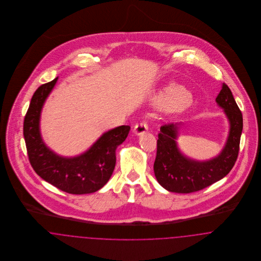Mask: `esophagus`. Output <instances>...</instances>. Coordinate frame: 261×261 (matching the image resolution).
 <instances>
[{
  "label": "esophagus",
  "mask_w": 261,
  "mask_h": 261,
  "mask_svg": "<svg viewBox=\"0 0 261 261\" xmlns=\"http://www.w3.org/2000/svg\"><path fill=\"white\" fill-rule=\"evenodd\" d=\"M148 130H149L148 123H147L146 121H141L140 123L135 125L133 131H134V133H135L136 135L139 136V135H143V134L146 133Z\"/></svg>",
  "instance_id": "esophagus-1"
}]
</instances>
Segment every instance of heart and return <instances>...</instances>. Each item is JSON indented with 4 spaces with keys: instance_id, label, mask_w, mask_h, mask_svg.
<instances>
[{
    "instance_id": "b5f03b06",
    "label": "heart",
    "mask_w": 261,
    "mask_h": 261,
    "mask_svg": "<svg viewBox=\"0 0 261 261\" xmlns=\"http://www.w3.org/2000/svg\"><path fill=\"white\" fill-rule=\"evenodd\" d=\"M162 100L166 106L171 108H184L190 101V95L183 89L178 90L172 88Z\"/></svg>"
}]
</instances>
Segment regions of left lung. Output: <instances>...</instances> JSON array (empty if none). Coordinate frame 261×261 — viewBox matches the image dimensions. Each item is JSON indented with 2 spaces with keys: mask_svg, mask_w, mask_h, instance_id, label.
<instances>
[{
  "mask_svg": "<svg viewBox=\"0 0 261 261\" xmlns=\"http://www.w3.org/2000/svg\"><path fill=\"white\" fill-rule=\"evenodd\" d=\"M216 102L224 109L230 121V132L220 154L211 161L196 162L180 152L176 143L178 123L161 127L153 171L158 182L167 191L188 194L202 190L221 180L235 165L243 131V115L225 83Z\"/></svg>",
  "mask_w": 261,
  "mask_h": 261,
  "instance_id": "obj_1",
  "label": "left lung"
}]
</instances>
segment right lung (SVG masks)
<instances>
[{"label": "right lung", "mask_w": 261, "mask_h": 261, "mask_svg": "<svg viewBox=\"0 0 261 261\" xmlns=\"http://www.w3.org/2000/svg\"><path fill=\"white\" fill-rule=\"evenodd\" d=\"M58 77L35 91L23 122V135L28 159L34 171L58 189L73 195L99 191L112 176L116 148L128 136L130 126L122 125L106 132L83 154L62 158L51 151L43 142L39 120L42 107L56 85Z\"/></svg>", "instance_id": "right-lung-1"}]
</instances>
